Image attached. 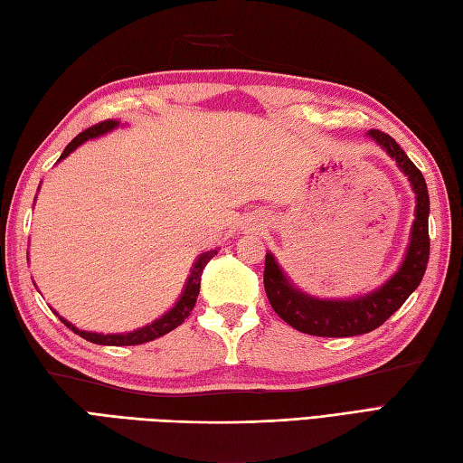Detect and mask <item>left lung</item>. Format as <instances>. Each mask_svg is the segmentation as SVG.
<instances>
[{
  "label": "left lung",
  "mask_w": 463,
  "mask_h": 463,
  "mask_svg": "<svg viewBox=\"0 0 463 463\" xmlns=\"http://www.w3.org/2000/svg\"><path fill=\"white\" fill-rule=\"evenodd\" d=\"M368 137L398 163L400 171L408 176L411 189L416 193V219L411 224L406 257L404 262L400 264L398 272L392 274L390 280L383 282L378 290L366 294V297L322 300L294 287L279 267L277 259L272 257V252H267V259H264V290H267L270 307L292 328L310 334V336L344 338L376 330L420 287L428 267L430 196L424 175L408 159L404 149L390 135L372 129L368 131Z\"/></svg>",
  "instance_id": "left-lung-1"
}]
</instances>
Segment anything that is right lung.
Listing matches in <instances>:
<instances>
[{
  "label": "right lung",
  "instance_id": "obj_1",
  "mask_svg": "<svg viewBox=\"0 0 463 463\" xmlns=\"http://www.w3.org/2000/svg\"><path fill=\"white\" fill-rule=\"evenodd\" d=\"M117 127H119V121H113V119H107V121H101V123L90 127V129H85L83 133L77 135L75 139L65 146V151L61 153V156H59V161H63L69 153H73L77 146L83 145L87 139H95V137H101L105 133H109V131L117 129ZM214 254H216V249L206 250L193 262V269H191L189 279H186L184 290L181 294V298L175 302V307L166 314H163L161 318H156L155 322L146 324V326H143L139 330H133V332H127V334H97V332H85V330L75 328L71 322H67L61 317H59V320H61L67 328H71L75 334H80L81 338L90 340L93 344H101V346H135V344H145V342H151V340L159 338V336H165L166 332H171L176 326H181L184 318L193 312L196 297H199V290H201L203 270L206 267V262H209L214 257Z\"/></svg>",
  "mask_w": 463,
  "mask_h": 463
}]
</instances>
